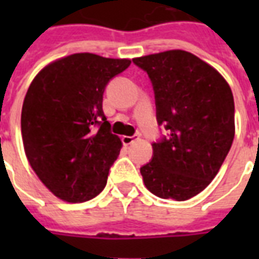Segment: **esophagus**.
I'll list each match as a JSON object with an SVG mask.
<instances>
[{
    "label": "esophagus",
    "mask_w": 259,
    "mask_h": 259,
    "mask_svg": "<svg viewBox=\"0 0 259 259\" xmlns=\"http://www.w3.org/2000/svg\"><path fill=\"white\" fill-rule=\"evenodd\" d=\"M136 140H138L137 134H134V136H123V137H122L123 145H132Z\"/></svg>",
    "instance_id": "esophagus-1"
}]
</instances>
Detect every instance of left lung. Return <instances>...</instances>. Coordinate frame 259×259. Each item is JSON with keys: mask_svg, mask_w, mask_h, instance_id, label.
I'll return each instance as SVG.
<instances>
[{"mask_svg": "<svg viewBox=\"0 0 259 259\" xmlns=\"http://www.w3.org/2000/svg\"><path fill=\"white\" fill-rule=\"evenodd\" d=\"M133 63L149 76L157 123L166 130L152 144V160L140 169L144 183L161 199H191L217 176L233 145L231 89L215 68L185 51Z\"/></svg>", "mask_w": 259, "mask_h": 259, "instance_id": "1", "label": "left lung"}]
</instances>
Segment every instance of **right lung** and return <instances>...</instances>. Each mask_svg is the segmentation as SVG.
<instances>
[{"label": "right lung", "mask_w": 259, "mask_h": 259, "mask_svg": "<svg viewBox=\"0 0 259 259\" xmlns=\"http://www.w3.org/2000/svg\"><path fill=\"white\" fill-rule=\"evenodd\" d=\"M130 63L74 54L48 64L30 83L22 142L32 169L55 196L80 203L106 187L122 142L103 113V93Z\"/></svg>", "instance_id": "1"}]
</instances>
